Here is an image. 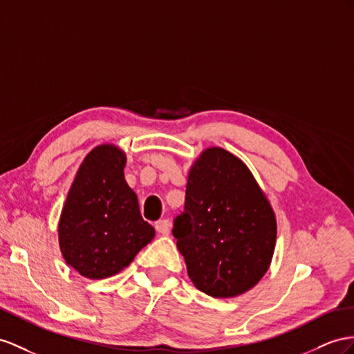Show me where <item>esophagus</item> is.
<instances>
[{"label":"esophagus","instance_id":"34e87169","mask_svg":"<svg viewBox=\"0 0 354 354\" xmlns=\"http://www.w3.org/2000/svg\"><path fill=\"white\" fill-rule=\"evenodd\" d=\"M156 229L161 234H169V232H170V223L167 220H160L156 224Z\"/></svg>","mask_w":354,"mask_h":354}]
</instances>
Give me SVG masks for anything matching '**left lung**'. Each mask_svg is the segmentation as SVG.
<instances>
[{
  "instance_id": "8db88e82",
  "label": "left lung",
  "mask_w": 354,
  "mask_h": 354,
  "mask_svg": "<svg viewBox=\"0 0 354 354\" xmlns=\"http://www.w3.org/2000/svg\"><path fill=\"white\" fill-rule=\"evenodd\" d=\"M174 236L193 284L212 297H234L269 269L277 220L245 162L212 147L188 171L185 207L175 218Z\"/></svg>"
}]
</instances>
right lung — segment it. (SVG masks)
<instances>
[{"label":"right lung","instance_id":"obj_1","mask_svg":"<svg viewBox=\"0 0 354 354\" xmlns=\"http://www.w3.org/2000/svg\"><path fill=\"white\" fill-rule=\"evenodd\" d=\"M125 162L115 145H98L84 158L62 206V257L89 279L116 275L156 236L124 178Z\"/></svg>","mask_w":354,"mask_h":354}]
</instances>
